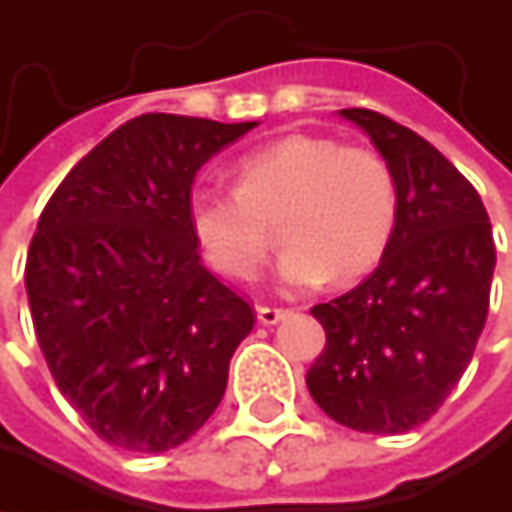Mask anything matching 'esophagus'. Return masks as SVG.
I'll return each mask as SVG.
<instances>
[{
    "label": "esophagus",
    "instance_id": "esophagus-1",
    "mask_svg": "<svg viewBox=\"0 0 512 512\" xmlns=\"http://www.w3.org/2000/svg\"><path fill=\"white\" fill-rule=\"evenodd\" d=\"M290 311L287 308H272V305H257V320L263 323V326H275L278 320H284Z\"/></svg>",
    "mask_w": 512,
    "mask_h": 512
}]
</instances>
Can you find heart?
Instances as JSON below:
<instances>
[{
	"instance_id": "1",
	"label": "heart",
	"mask_w": 512,
	"mask_h": 512,
	"mask_svg": "<svg viewBox=\"0 0 512 512\" xmlns=\"http://www.w3.org/2000/svg\"><path fill=\"white\" fill-rule=\"evenodd\" d=\"M287 243L278 281L314 290L370 272L397 225V183L388 162L338 139L293 133L237 162V189L204 186L189 198V228L210 266L252 281L275 246Z\"/></svg>"
}]
</instances>
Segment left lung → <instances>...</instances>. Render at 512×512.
Here are the masks:
<instances>
[{
  "instance_id": "8db88e82",
  "label": "left lung",
  "mask_w": 512,
  "mask_h": 512,
  "mask_svg": "<svg viewBox=\"0 0 512 512\" xmlns=\"http://www.w3.org/2000/svg\"><path fill=\"white\" fill-rule=\"evenodd\" d=\"M397 183L394 237L350 293L314 305L326 347L308 367L314 403L358 433H406L448 400L489 311L495 240L477 189L409 127L341 109Z\"/></svg>"
}]
</instances>
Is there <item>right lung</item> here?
<instances>
[{"mask_svg": "<svg viewBox=\"0 0 512 512\" xmlns=\"http://www.w3.org/2000/svg\"><path fill=\"white\" fill-rule=\"evenodd\" d=\"M252 127L139 115L67 171L38 219L26 293L41 353L115 448L162 454L195 436L255 326L189 228L195 171Z\"/></svg>", "mask_w": 512, "mask_h": 512, "instance_id": "add662e5", "label": "right lung"}]
</instances>
